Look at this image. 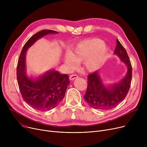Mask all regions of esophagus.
Returning a JSON list of instances; mask_svg holds the SVG:
<instances>
[{"label":"esophagus","instance_id":"34e87169","mask_svg":"<svg viewBox=\"0 0 147 147\" xmlns=\"http://www.w3.org/2000/svg\"><path fill=\"white\" fill-rule=\"evenodd\" d=\"M78 76L77 75V74H72V75H71L70 76H69V79H70L71 80H74L75 79H77L78 78Z\"/></svg>","mask_w":147,"mask_h":147}]
</instances>
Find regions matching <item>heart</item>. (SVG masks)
Segmentation results:
<instances>
[{
	"mask_svg": "<svg viewBox=\"0 0 147 147\" xmlns=\"http://www.w3.org/2000/svg\"><path fill=\"white\" fill-rule=\"evenodd\" d=\"M107 51V46L96 38H88L76 45L67 52L64 61L69 69L74 68L78 63L83 62L84 68L89 71H94L99 67Z\"/></svg>",
	"mask_w": 147,
	"mask_h": 147,
	"instance_id": "b5f03b06",
	"label": "heart"
}]
</instances>
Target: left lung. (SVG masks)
<instances>
[{"instance_id": "1", "label": "left lung", "mask_w": 147, "mask_h": 147, "mask_svg": "<svg viewBox=\"0 0 147 147\" xmlns=\"http://www.w3.org/2000/svg\"><path fill=\"white\" fill-rule=\"evenodd\" d=\"M116 43L114 53L126 64L127 71L125 78L120 82L109 88L104 85L97 71L88 76L87 90L84 98L89 106L95 109L107 110L113 109L124 100L130 88L132 77V65L125 48L118 39Z\"/></svg>"}]
</instances>
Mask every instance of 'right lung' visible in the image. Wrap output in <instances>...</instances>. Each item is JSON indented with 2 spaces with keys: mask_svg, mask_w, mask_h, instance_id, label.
Instances as JSON below:
<instances>
[{
  "mask_svg": "<svg viewBox=\"0 0 147 147\" xmlns=\"http://www.w3.org/2000/svg\"><path fill=\"white\" fill-rule=\"evenodd\" d=\"M57 33L51 30H43L36 33L23 46L18 61L17 76L22 97L30 106L38 111H48L57 107L63 99L70 82L67 74H61L54 70L36 80L28 79L25 73L26 53L38 39L48 34Z\"/></svg>",
  "mask_w": 147,
  "mask_h": 147,
  "instance_id": "right-lung-1",
  "label": "right lung"
}]
</instances>
